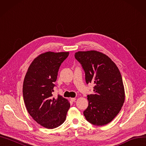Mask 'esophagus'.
Returning <instances> with one entry per match:
<instances>
[{"mask_svg":"<svg viewBox=\"0 0 146 146\" xmlns=\"http://www.w3.org/2000/svg\"><path fill=\"white\" fill-rule=\"evenodd\" d=\"M76 100V98H70V101H72V102H74Z\"/></svg>","mask_w":146,"mask_h":146,"instance_id":"esophagus-1","label":"esophagus"}]
</instances>
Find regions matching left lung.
<instances>
[{
    "label": "left lung",
    "mask_w": 146,
    "mask_h": 146,
    "mask_svg": "<svg viewBox=\"0 0 146 146\" xmlns=\"http://www.w3.org/2000/svg\"><path fill=\"white\" fill-rule=\"evenodd\" d=\"M75 58L85 70L86 84H94V94L87 96L85 119L94 125H107L119 113L125 101L120 70L109 56L96 50L76 52Z\"/></svg>",
    "instance_id": "obj_1"
}]
</instances>
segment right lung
Segmentation results:
<instances>
[{
  "label": "right lung",
  "mask_w": 146,
  "mask_h": 146,
  "mask_svg": "<svg viewBox=\"0 0 146 146\" xmlns=\"http://www.w3.org/2000/svg\"><path fill=\"white\" fill-rule=\"evenodd\" d=\"M69 52H47L31 62L23 82V94L26 108L33 119L48 129L64 123L70 102L62 96L53 98L59 68Z\"/></svg>",
  "instance_id": "1"
}]
</instances>
